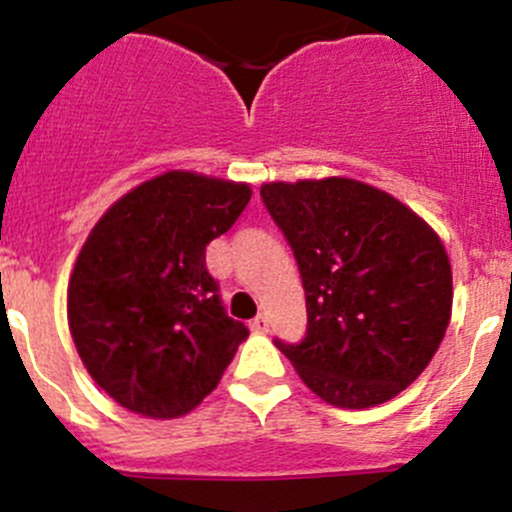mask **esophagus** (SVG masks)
Segmentation results:
<instances>
[{"mask_svg": "<svg viewBox=\"0 0 512 512\" xmlns=\"http://www.w3.org/2000/svg\"><path fill=\"white\" fill-rule=\"evenodd\" d=\"M250 328L255 333H267L270 331V319H267L265 314H260V316H255V319L250 321Z\"/></svg>", "mask_w": 512, "mask_h": 512, "instance_id": "esophagus-1", "label": "esophagus"}]
</instances>
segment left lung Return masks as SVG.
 Segmentation results:
<instances>
[{
    "mask_svg": "<svg viewBox=\"0 0 512 512\" xmlns=\"http://www.w3.org/2000/svg\"><path fill=\"white\" fill-rule=\"evenodd\" d=\"M260 193L306 294V338L274 341L279 351L333 407L368 410L400 395L449 326L444 242L410 206L346 176L270 181Z\"/></svg>",
    "mask_w": 512,
    "mask_h": 512,
    "instance_id": "obj_1",
    "label": "left lung"
}]
</instances>
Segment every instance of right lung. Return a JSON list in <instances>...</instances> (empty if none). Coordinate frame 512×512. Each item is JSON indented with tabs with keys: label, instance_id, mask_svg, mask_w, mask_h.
I'll list each match as a JSON object with an SVG mask.
<instances>
[{
	"label": "right lung",
	"instance_id": "right-lung-1",
	"mask_svg": "<svg viewBox=\"0 0 512 512\" xmlns=\"http://www.w3.org/2000/svg\"><path fill=\"white\" fill-rule=\"evenodd\" d=\"M245 181L164 171L117 198L68 279V328L90 378L149 419L196 410L247 328L218 301L206 245L250 203Z\"/></svg>",
	"mask_w": 512,
	"mask_h": 512
}]
</instances>
